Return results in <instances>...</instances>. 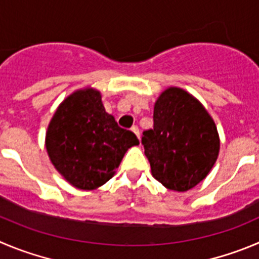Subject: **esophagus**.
<instances>
[{"label":"esophagus","mask_w":259,"mask_h":259,"mask_svg":"<svg viewBox=\"0 0 259 259\" xmlns=\"http://www.w3.org/2000/svg\"><path fill=\"white\" fill-rule=\"evenodd\" d=\"M132 132L134 133L135 135H137L138 139H141V133H139V129H138V126H135V125H134V126L132 127Z\"/></svg>","instance_id":"obj_1"}]
</instances>
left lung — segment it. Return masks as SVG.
<instances>
[{
    "mask_svg": "<svg viewBox=\"0 0 259 259\" xmlns=\"http://www.w3.org/2000/svg\"><path fill=\"white\" fill-rule=\"evenodd\" d=\"M142 144L153 178L175 192H187L199 184L220 152L213 118L197 98L176 87L157 98L153 129L143 132Z\"/></svg>",
    "mask_w": 259,
    "mask_h": 259,
    "instance_id": "left-lung-1",
    "label": "left lung"
}]
</instances>
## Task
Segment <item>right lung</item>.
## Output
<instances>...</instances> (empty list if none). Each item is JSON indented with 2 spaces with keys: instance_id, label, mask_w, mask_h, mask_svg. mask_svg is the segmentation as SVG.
<instances>
[{
  "instance_id": "obj_1",
  "label": "right lung",
  "mask_w": 259,
  "mask_h": 259,
  "mask_svg": "<svg viewBox=\"0 0 259 259\" xmlns=\"http://www.w3.org/2000/svg\"><path fill=\"white\" fill-rule=\"evenodd\" d=\"M93 88L70 94L59 106L46 134L51 162L72 187L97 189L115 174L127 149L139 141L106 112Z\"/></svg>"
}]
</instances>
